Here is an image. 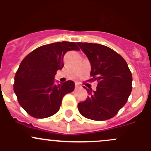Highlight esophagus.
Segmentation results:
<instances>
[{"label":"esophagus","mask_w":151,"mask_h":151,"mask_svg":"<svg viewBox=\"0 0 151 151\" xmlns=\"http://www.w3.org/2000/svg\"><path fill=\"white\" fill-rule=\"evenodd\" d=\"M81 88V86H80V85L78 84V83H76L75 84V89H79V88Z\"/></svg>","instance_id":"esophagus-1"}]
</instances>
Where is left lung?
<instances>
[{"mask_svg": "<svg viewBox=\"0 0 151 151\" xmlns=\"http://www.w3.org/2000/svg\"><path fill=\"white\" fill-rule=\"evenodd\" d=\"M91 63V80L98 82L96 91L87 89L88 97L79 103L82 115L93 121L113 118L126 104L132 90V75L126 60L109 47L78 42Z\"/></svg>", "mask_w": 151, "mask_h": 151, "instance_id": "left-lung-1", "label": "left lung"}]
</instances>
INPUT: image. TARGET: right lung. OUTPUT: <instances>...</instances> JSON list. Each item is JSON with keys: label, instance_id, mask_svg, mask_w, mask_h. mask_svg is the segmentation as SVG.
<instances>
[{"label": "right lung", "instance_id": "obj_1", "mask_svg": "<svg viewBox=\"0 0 151 151\" xmlns=\"http://www.w3.org/2000/svg\"><path fill=\"white\" fill-rule=\"evenodd\" d=\"M79 50L75 42H56L38 47L22 60L15 74L14 91L29 115L45 118L59 110L63 96L75 85L71 80L55 85V75L64 66L66 52Z\"/></svg>", "mask_w": 151, "mask_h": 151}]
</instances>
